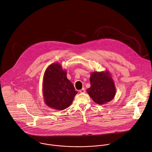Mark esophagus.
Listing matches in <instances>:
<instances>
[{"label": "esophagus", "mask_w": 152, "mask_h": 152, "mask_svg": "<svg viewBox=\"0 0 152 152\" xmlns=\"http://www.w3.org/2000/svg\"><path fill=\"white\" fill-rule=\"evenodd\" d=\"M79 92H80V93H85V89L84 88H82V89H80V90L79 91Z\"/></svg>", "instance_id": "esophagus-1"}]
</instances>
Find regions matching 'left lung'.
I'll list each match as a JSON object with an SVG mask.
<instances>
[{"label": "left lung", "mask_w": 152, "mask_h": 152, "mask_svg": "<svg viewBox=\"0 0 152 152\" xmlns=\"http://www.w3.org/2000/svg\"><path fill=\"white\" fill-rule=\"evenodd\" d=\"M89 80L91 86L86 92L95 103L103 105L114 98L116 87L108 70L92 72Z\"/></svg>", "instance_id": "obj_1"}]
</instances>
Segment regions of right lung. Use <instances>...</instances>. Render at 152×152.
I'll list each match as a JSON object with an SVG mask.
<instances>
[{
	"mask_svg": "<svg viewBox=\"0 0 152 152\" xmlns=\"http://www.w3.org/2000/svg\"><path fill=\"white\" fill-rule=\"evenodd\" d=\"M45 103L50 108L63 110L69 107L77 94L72 83L67 78V71L58 63L46 69L42 85Z\"/></svg>",
	"mask_w": 152,
	"mask_h": 152,
	"instance_id": "1",
	"label": "right lung"
}]
</instances>
